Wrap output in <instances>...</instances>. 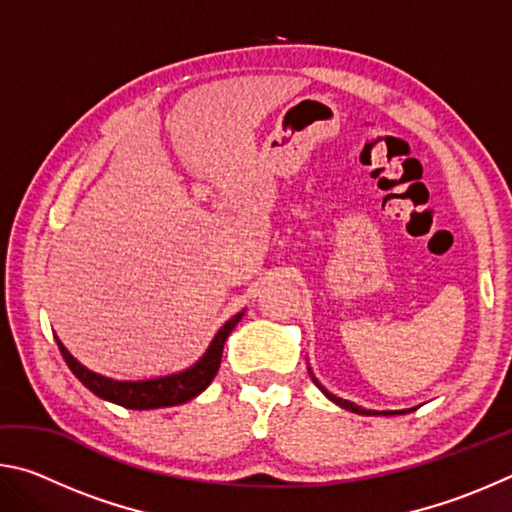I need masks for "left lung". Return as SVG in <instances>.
<instances>
[{
  "label": "left lung",
  "instance_id": "left-lung-1",
  "mask_svg": "<svg viewBox=\"0 0 512 512\" xmlns=\"http://www.w3.org/2000/svg\"><path fill=\"white\" fill-rule=\"evenodd\" d=\"M309 375H311V379H314V384L320 388V393H323L327 400H332L334 404H339L341 409H345V411H352V413H359V415H404V413L415 411V409H404V411H370V409H363V406L354 404L350 400H343V397H336V395L329 393L325 386H320V381L314 377V372H311V368H309Z\"/></svg>",
  "mask_w": 512,
  "mask_h": 512
}]
</instances>
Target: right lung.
<instances>
[{
	"mask_svg": "<svg viewBox=\"0 0 512 512\" xmlns=\"http://www.w3.org/2000/svg\"><path fill=\"white\" fill-rule=\"evenodd\" d=\"M246 314V309H241L239 314L225 320L223 327L214 334L212 343L207 345L203 357L198 359L192 366L171 372V375L164 377H153V379H112L106 375H99L90 368H85L79 359H74L69 350L65 348L60 339L56 336L58 350L63 354L65 363L69 370L74 372L76 379L92 391L97 397L112 404L124 406V409H135V411H149V409H164V406H176L194 400L196 395H201L207 386L212 384V379L221 366V354L225 339H228L232 329L237 327L241 316Z\"/></svg>",
	"mask_w": 512,
	"mask_h": 512,
	"instance_id": "right-lung-1",
	"label": "right lung"
}]
</instances>
